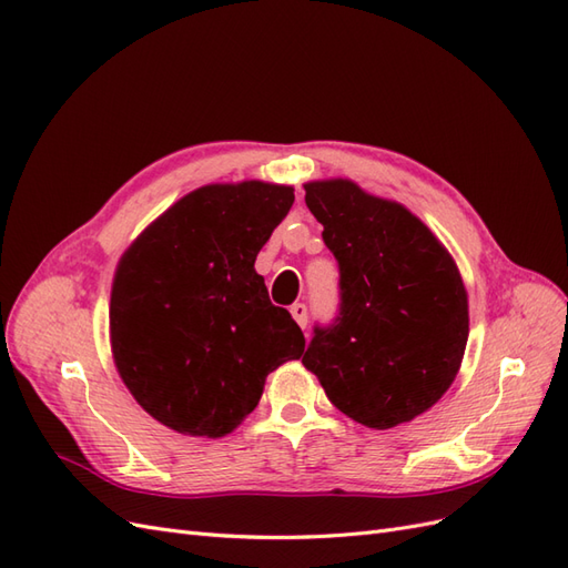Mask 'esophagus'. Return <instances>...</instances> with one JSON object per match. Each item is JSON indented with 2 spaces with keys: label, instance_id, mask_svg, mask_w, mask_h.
I'll return each mask as SVG.
<instances>
[{
  "label": "esophagus",
  "instance_id": "1",
  "mask_svg": "<svg viewBox=\"0 0 568 568\" xmlns=\"http://www.w3.org/2000/svg\"><path fill=\"white\" fill-rule=\"evenodd\" d=\"M291 317L298 322L301 329H305V326H307V307H305V303H294V305H291Z\"/></svg>",
  "mask_w": 568,
  "mask_h": 568
}]
</instances>
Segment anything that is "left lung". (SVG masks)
<instances>
[{
    "instance_id": "1",
    "label": "left lung",
    "mask_w": 568,
    "mask_h": 568,
    "mask_svg": "<svg viewBox=\"0 0 568 568\" xmlns=\"http://www.w3.org/2000/svg\"><path fill=\"white\" fill-rule=\"evenodd\" d=\"M303 186L341 272L338 315L315 326L303 365L357 424L384 432L412 422L459 372L469 338L462 274L405 205L341 178Z\"/></svg>"
}]
</instances>
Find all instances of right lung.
<instances>
[{
	"label": "right lung",
	"instance_id": "obj_1",
	"mask_svg": "<svg viewBox=\"0 0 568 568\" xmlns=\"http://www.w3.org/2000/svg\"><path fill=\"white\" fill-rule=\"evenodd\" d=\"M294 203V186L205 184L151 222L118 261L111 353L149 415L184 436L232 434L267 374L305 348L270 303L255 257Z\"/></svg>",
	"mask_w": 568,
	"mask_h": 568
}]
</instances>
